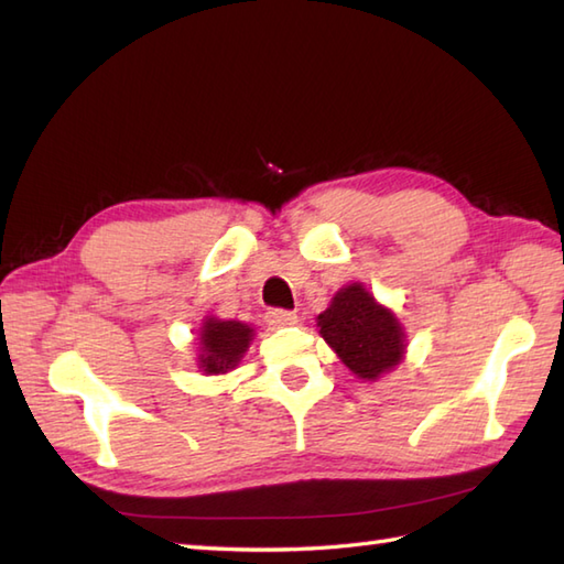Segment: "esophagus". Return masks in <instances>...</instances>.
Here are the masks:
<instances>
[{
	"instance_id": "esophagus-1",
	"label": "esophagus",
	"mask_w": 564,
	"mask_h": 564,
	"mask_svg": "<svg viewBox=\"0 0 564 564\" xmlns=\"http://www.w3.org/2000/svg\"><path fill=\"white\" fill-rule=\"evenodd\" d=\"M267 322L271 327H291L297 322V315L291 313V310H269Z\"/></svg>"
}]
</instances>
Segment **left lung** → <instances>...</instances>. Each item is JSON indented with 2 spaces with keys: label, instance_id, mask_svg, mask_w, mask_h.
I'll list each match as a JSON object with an SVG mask.
<instances>
[{
  "label": "left lung",
  "instance_id": "obj_1",
  "mask_svg": "<svg viewBox=\"0 0 564 564\" xmlns=\"http://www.w3.org/2000/svg\"><path fill=\"white\" fill-rule=\"evenodd\" d=\"M317 327L341 364L354 376L378 380L402 361L406 341L392 310L376 303L361 283H351L332 297L317 317Z\"/></svg>",
  "mask_w": 564,
  "mask_h": 564
}]
</instances>
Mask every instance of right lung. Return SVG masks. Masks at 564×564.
I'll return each instance as SVG.
<instances>
[{"mask_svg": "<svg viewBox=\"0 0 564 564\" xmlns=\"http://www.w3.org/2000/svg\"><path fill=\"white\" fill-rule=\"evenodd\" d=\"M251 337H254V329L245 325V322L206 317L200 327L198 368L206 370L208 376L227 373V370L242 361Z\"/></svg>", "mask_w": 564, "mask_h": 564, "instance_id": "add662e5", "label": "right lung"}]
</instances>
